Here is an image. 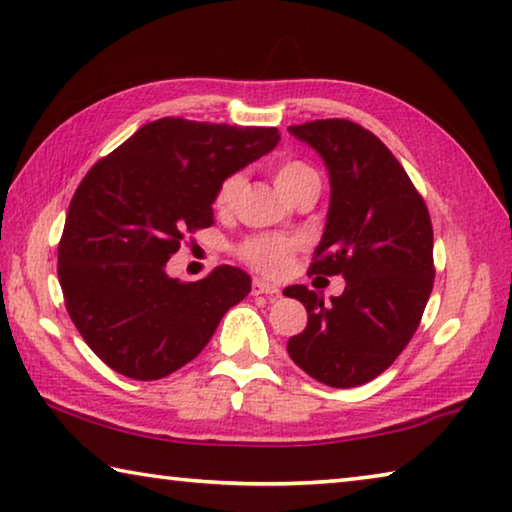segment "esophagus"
Instances as JSON below:
<instances>
[{"mask_svg":"<svg viewBox=\"0 0 512 512\" xmlns=\"http://www.w3.org/2000/svg\"><path fill=\"white\" fill-rule=\"evenodd\" d=\"M253 296H268V298H277L280 296V289L275 284H268L264 280H253V289H250Z\"/></svg>","mask_w":512,"mask_h":512,"instance_id":"obj_1","label":"esophagus"}]
</instances>
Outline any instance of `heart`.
<instances>
[{"label":"heart","instance_id":"obj_1","mask_svg":"<svg viewBox=\"0 0 512 512\" xmlns=\"http://www.w3.org/2000/svg\"><path fill=\"white\" fill-rule=\"evenodd\" d=\"M275 185L287 198H296L307 189H320V176L311 164L302 160H284L273 171ZM241 189H244V173H230L216 189L214 207L219 212H230L237 205ZM300 248V241L284 235H255L241 241L235 248L241 262L264 275L287 273L291 257Z\"/></svg>","mask_w":512,"mask_h":512}]
</instances>
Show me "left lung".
<instances>
[{
  "instance_id": "obj_1",
  "label": "left lung",
  "mask_w": 512,
  "mask_h": 512,
  "mask_svg": "<svg viewBox=\"0 0 512 512\" xmlns=\"http://www.w3.org/2000/svg\"><path fill=\"white\" fill-rule=\"evenodd\" d=\"M325 160L329 212L311 275H343L325 305L305 284L284 289L307 309L289 357L320 384L354 388L400 357L433 289V228L418 189L386 144L348 119L289 126Z\"/></svg>"
}]
</instances>
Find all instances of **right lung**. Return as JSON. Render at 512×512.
I'll use <instances>...</instances> for the list:
<instances>
[{"label": "right lung", "mask_w": 512, "mask_h": 512, "mask_svg": "<svg viewBox=\"0 0 512 512\" xmlns=\"http://www.w3.org/2000/svg\"><path fill=\"white\" fill-rule=\"evenodd\" d=\"M277 142V128L164 117L85 173L58 244V280L69 318L106 366L140 381L167 377L248 296L241 268L180 282L164 266L189 232L214 223L223 178Z\"/></svg>", "instance_id": "1"}]
</instances>
